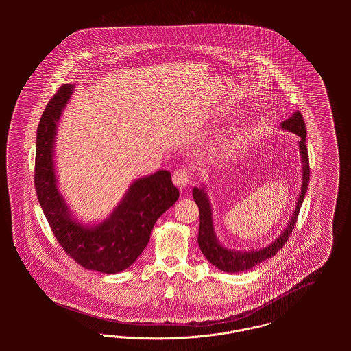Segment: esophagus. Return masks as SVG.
Wrapping results in <instances>:
<instances>
[{"mask_svg":"<svg viewBox=\"0 0 351 351\" xmlns=\"http://www.w3.org/2000/svg\"><path fill=\"white\" fill-rule=\"evenodd\" d=\"M172 182L178 188L183 189L191 182V173L186 169H183V168L182 169H176L173 172V175H172Z\"/></svg>","mask_w":351,"mask_h":351,"instance_id":"34e87169","label":"esophagus"}]
</instances>
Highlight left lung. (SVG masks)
<instances>
[{"mask_svg": "<svg viewBox=\"0 0 351 351\" xmlns=\"http://www.w3.org/2000/svg\"><path fill=\"white\" fill-rule=\"evenodd\" d=\"M282 128L287 129L292 133L298 134L300 136V154L301 160H302V186H301V193L296 209L291 217L289 223L287 225L283 234L267 247L259 251H251V252H238V251H232L222 247L213 232V221H212V209L209 205L208 197L205 192L199 188L193 189V200L197 204L199 210H200V230H199V246H200L202 254L205 258L215 265L216 267L219 268L221 271L225 272H241L246 271L250 268L255 267L261 262L266 261L268 258H272L276 255V252L280 250L288 241L289 235L292 233L296 221L300 213L301 204L305 197L308 185H309V156H308V149L305 145L306 139V128L305 122L300 112H296L292 117L283 121Z\"/></svg>", "mask_w": 351, "mask_h": 351, "instance_id": "left-lung-1", "label": "left lung"}]
</instances>
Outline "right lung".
Returning a JSON list of instances; mask_svg holds the SVG:
<instances>
[{
  "label": "right lung",
  "mask_w": 351,
  "mask_h": 351,
  "mask_svg": "<svg viewBox=\"0 0 351 351\" xmlns=\"http://www.w3.org/2000/svg\"><path fill=\"white\" fill-rule=\"evenodd\" d=\"M63 84L49 101L36 129L34 183L39 204L56 241L77 265L104 274L130 267L149 243L151 230L169 206L179 199L168 171L139 179L125 199L99 226L85 228L71 218L56 188L52 150L56 122L72 93Z\"/></svg>",
  "instance_id": "right-lung-1"
}]
</instances>
